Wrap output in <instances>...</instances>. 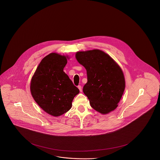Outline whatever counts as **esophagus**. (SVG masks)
Masks as SVG:
<instances>
[{"mask_svg": "<svg viewBox=\"0 0 160 160\" xmlns=\"http://www.w3.org/2000/svg\"><path fill=\"white\" fill-rule=\"evenodd\" d=\"M78 88H79V91H80L81 92H82V87H81V85H78Z\"/></svg>", "mask_w": 160, "mask_h": 160, "instance_id": "1", "label": "esophagus"}]
</instances>
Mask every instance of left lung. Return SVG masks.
Returning a JSON list of instances; mask_svg holds the SVG:
<instances>
[{
  "mask_svg": "<svg viewBox=\"0 0 160 160\" xmlns=\"http://www.w3.org/2000/svg\"><path fill=\"white\" fill-rule=\"evenodd\" d=\"M76 58L87 70L83 92L92 108L106 114L118 106L125 88L123 73L118 64L103 51L78 52Z\"/></svg>",
  "mask_w": 160,
  "mask_h": 160,
  "instance_id": "obj_1",
  "label": "left lung"
}]
</instances>
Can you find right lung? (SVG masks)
I'll return each mask as SVG.
<instances>
[{"label": "right lung", "mask_w": 160, "mask_h": 160, "mask_svg": "<svg viewBox=\"0 0 160 160\" xmlns=\"http://www.w3.org/2000/svg\"><path fill=\"white\" fill-rule=\"evenodd\" d=\"M68 57L51 53L40 62L32 78L30 90L37 103L45 112L58 117L71 108L79 89L63 69Z\"/></svg>", "instance_id": "right-lung-1"}]
</instances>
